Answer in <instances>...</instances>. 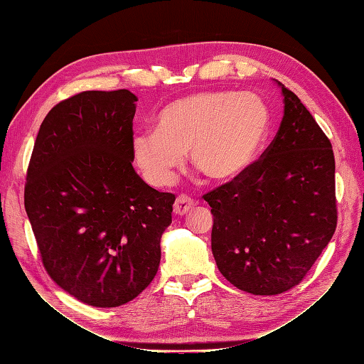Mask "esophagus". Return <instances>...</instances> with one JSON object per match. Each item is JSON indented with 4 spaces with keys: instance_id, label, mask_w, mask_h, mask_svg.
Here are the masks:
<instances>
[{
    "instance_id": "34e87169",
    "label": "esophagus",
    "mask_w": 364,
    "mask_h": 364,
    "mask_svg": "<svg viewBox=\"0 0 364 364\" xmlns=\"http://www.w3.org/2000/svg\"><path fill=\"white\" fill-rule=\"evenodd\" d=\"M194 206V200L190 199L188 196H178V199L174 202V214L176 215H183L188 211H191Z\"/></svg>"
}]
</instances>
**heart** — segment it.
<instances>
[{
    "instance_id": "obj_1",
    "label": "heart",
    "mask_w": 364,
    "mask_h": 364,
    "mask_svg": "<svg viewBox=\"0 0 364 364\" xmlns=\"http://www.w3.org/2000/svg\"><path fill=\"white\" fill-rule=\"evenodd\" d=\"M269 129V106L257 94L194 92L165 105L156 130L135 134L132 155L153 186L173 182L188 150L193 165L206 178L228 182L257 161Z\"/></svg>"
}]
</instances>
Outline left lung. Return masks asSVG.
<instances>
[{
  "label": "left lung",
  "mask_w": 364,
  "mask_h": 364,
  "mask_svg": "<svg viewBox=\"0 0 364 364\" xmlns=\"http://www.w3.org/2000/svg\"><path fill=\"white\" fill-rule=\"evenodd\" d=\"M277 83L284 95L277 136L243 174L203 196L220 273L259 296L299 284L337 226L331 141L297 95Z\"/></svg>",
  "instance_id": "left-lung-1"
}]
</instances>
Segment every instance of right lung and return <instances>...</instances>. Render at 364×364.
I'll return each instance as SVG.
<instances>
[{"mask_svg":"<svg viewBox=\"0 0 364 364\" xmlns=\"http://www.w3.org/2000/svg\"><path fill=\"white\" fill-rule=\"evenodd\" d=\"M138 98L83 91L42 121L27 168L24 205L50 278L75 299L124 305L149 287L171 223V193L132 167Z\"/></svg>","mask_w":364,"mask_h":364,"instance_id":"obj_1","label":"right lung"}]
</instances>
